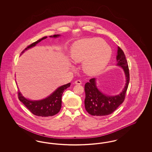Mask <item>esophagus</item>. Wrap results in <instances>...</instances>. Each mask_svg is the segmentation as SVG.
<instances>
[{"instance_id":"esophagus-1","label":"esophagus","mask_w":152,"mask_h":152,"mask_svg":"<svg viewBox=\"0 0 152 152\" xmlns=\"http://www.w3.org/2000/svg\"><path fill=\"white\" fill-rule=\"evenodd\" d=\"M75 83L76 84H77V85H81V81L79 80H76L75 81Z\"/></svg>"}]
</instances>
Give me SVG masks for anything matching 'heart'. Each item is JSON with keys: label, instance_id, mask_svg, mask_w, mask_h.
<instances>
[{"label": "heart", "instance_id": "obj_1", "mask_svg": "<svg viewBox=\"0 0 152 152\" xmlns=\"http://www.w3.org/2000/svg\"><path fill=\"white\" fill-rule=\"evenodd\" d=\"M112 49L100 38L82 39L73 45L71 58L75 63L83 62L85 72L94 75L107 65L111 56Z\"/></svg>", "mask_w": 152, "mask_h": 152}]
</instances>
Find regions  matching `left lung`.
Here are the masks:
<instances>
[{"instance_id":"1","label":"left lung","mask_w":152,"mask_h":152,"mask_svg":"<svg viewBox=\"0 0 152 152\" xmlns=\"http://www.w3.org/2000/svg\"><path fill=\"white\" fill-rule=\"evenodd\" d=\"M117 60V65L123 68L126 78L125 87L120 94L109 96L102 94L96 87L94 78L91 79L89 81L85 84V108L87 112L92 116L109 115L116 110L125 100L130 80L129 70L124 52L119 47H118Z\"/></svg>"}]
</instances>
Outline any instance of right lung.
I'll return each instance as SVG.
<instances>
[{
	"mask_svg": "<svg viewBox=\"0 0 152 152\" xmlns=\"http://www.w3.org/2000/svg\"><path fill=\"white\" fill-rule=\"evenodd\" d=\"M58 36L59 35H54L53 36L50 37H56ZM47 37V36L43 37L35 42L30 44L22 51V53L29 48L36 45V44L39 43ZM70 86L71 83H68L58 88L52 94L42 100L31 101L24 98L19 92H18V99L34 115L41 117L54 116L58 113L61 107L62 94L65 89L70 87Z\"/></svg>",
	"mask_w": 152,
	"mask_h": 152,
	"instance_id": "obj_1",
	"label": "right lung"
}]
</instances>
